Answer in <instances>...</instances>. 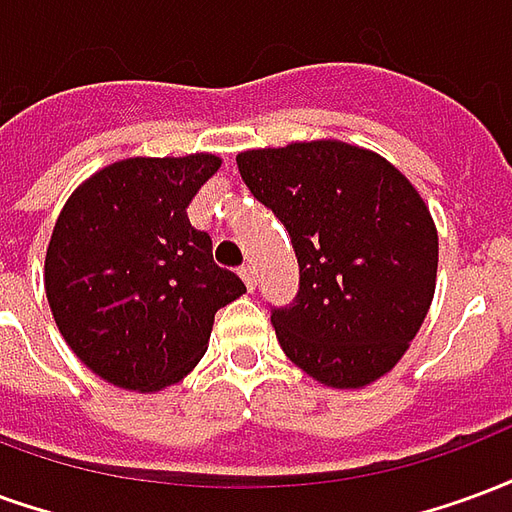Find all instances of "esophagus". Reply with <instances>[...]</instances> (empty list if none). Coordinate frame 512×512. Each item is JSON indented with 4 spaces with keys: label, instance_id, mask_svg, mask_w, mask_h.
<instances>
[{
    "label": "esophagus",
    "instance_id": "esophagus-1",
    "mask_svg": "<svg viewBox=\"0 0 512 512\" xmlns=\"http://www.w3.org/2000/svg\"><path fill=\"white\" fill-rule=\"evenodd\" d=\"M238 274H241V279H244V285L249 290L255 288V268L252 266H241L238 268Z\"/></svg>",
    "mask_w": 512,
    "mask_h": 512
}]
</instances>
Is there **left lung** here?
I'll return each mask as SVG.
<instances>
[{"instance_id": "8db88e82", "label": "left lung", "mask_w": 512, "mask_h": 512, "mask_svg": "<svg viewBox=\"0 0 512 512\" xmlns=\"http://www.w3.org/2000/svg\"><path fill=\"white\" fill-rule=\"evenodd\" d=\"M235 161L299 260L296 299L271 310L285 356L334 389L373 384L406 354L433 301L439 235L428 205L386 158L337 139Z\"/></svg>"}]
</instances>
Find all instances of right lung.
I'll list each match as a JSON object with an SVG mask.
<instances>
[{
    "instance_id": "add662e5",
    "label": "right lung",
    "mask_w": 512,
    "mask_h": 512,
    "mask_svg": "<svg viewBox=\"0 0 512 512\" xmlns=\"http://www.w3.org/2000/svg\"><path fill=\"white\" fill-rule=\"evenodd\" d=\"M219 167L211 153L123 158L65 202L46 252V296L65 343L109 384H178L205 354L216 310L246 293L186 216Z\"/></svg>"
}]
</instances>
